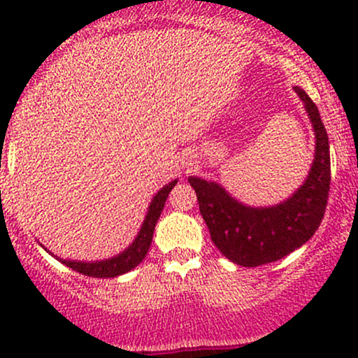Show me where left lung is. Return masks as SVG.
Segmentation results:
<instances>
[{"label": "left lung", "instance_id": "left-lung-1", "mask_svg": "<svg viewBox=\"0 0 358 358\" xmlns=\"http://www.w3.org/2000/svg\"><path fill=\"white\" fill-rule=\"evenodd\" d=\"M312 122L315 154L305 182L279 204L255 208L243 204L218 182L189 176L196 190L202 220L215 246L241 266H259L284 258L315 234L329 196V138L319 109L305 90L294 86Z\"/></svg>", "mask_w": 358, "mask_h": 358}]
</instances>
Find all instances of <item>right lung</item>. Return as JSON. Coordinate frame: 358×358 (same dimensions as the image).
<instances>
[{
    "instance_id": "obj_1",
    "label": "right lung",
    "mask_w": 358,
    "mask_h": 358,
    "mask_svg": "<svg viewBox=\"0 0 358 358\" xmlns=\"http://www.w3.org/2000/svg\"><path fill=\"white\" fill-rule=\"evenodd\" d=\"M178 180H173L168 185L162 187L161 190L154 196V199L150 201L149 209H147L145 220H143L142 227H140L138 234H136L135 241L129 244L124 251H121L119 255L112 256V258L107 259H96V262H78V259H64L59 258V256L53 255L52 251H48L41 244V248L45 249L46 252H50L52 256H55L60 263L69 266V268L76 270V272L83 273V275L88 277H100V279H109V277H117L122 275V273L129 272V270L135 268L136 265L142 263V259L145 258V255L149 252L150 243H152L154 229H156V223L161 216L162 209H164V202L168 199L169 192H171L173 187L176 185Z\"/></svg>"
}]
</instances>
